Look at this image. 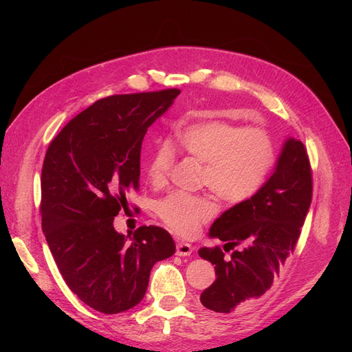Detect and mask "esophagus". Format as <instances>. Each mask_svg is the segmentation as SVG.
I'll return each instance as SVG.
<instances>
[{
    "label": "esophagus",
    "instance_id": "esophagus-1",
    "mask_svg": "<svg viewBox=\"0 0 352 352\" xmlns=\"http://www.w3.org/2000/svg\"><path fill=\"white\" fill-rule=\"evenodd\" d=\"M192 251H194L192 245L188 242H177L176 243V255H179V257H186V255L192 254Z\"/></svg>",
    "mask_w": 352,
    "mask_h": 352
}]
</instances>
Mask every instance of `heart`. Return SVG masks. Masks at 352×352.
Masks as SVG:
<instances>
[{"instance_id":"b5f03b06","label":"heart","mask_w":352,"mask_h":352,"mask_svg":"<svg viewBox=\"0 0 352 352\" xmlns=\"http://www.w3.org/2000/svg\"><path fill=\"white\" fill-rule=\"evenodd\" d=\"M175 148L202 164L201 185L211 188L228 204H241L257 194L276 160L272 136L263 127H242L226 120L199 122L180 131L173 145L155 146L146 167L154 186L166 185L172 175ZM216 211L211 194L173 192L155 204L160 220L186 238L194 236Z\"/></svg>"}]
</instances>
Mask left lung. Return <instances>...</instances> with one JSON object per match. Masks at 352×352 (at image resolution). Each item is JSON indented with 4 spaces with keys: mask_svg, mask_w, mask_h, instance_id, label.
<instances>
[{
    "mask_svg": "<svg viewBox=\"0 0 352 352\" xmlns=\"http://www.w3.org/2000/svg\"><path fill=\"white\" fill-rule=\"evenodd\" d=\"M311 198L307 148L289 138L273 175L258 192L223 212L211 225L210 238H219L225 245L198 251L216 270V280L201 294L202 305L228 314L260 300L295 251ZM225 252H231L229 258Z\"/></svg>",
    "mask_w": 352,
    "mask_h": 352,
    "instance_id": "left-lung-1",
    "label": "left lung"
}]
</instances>
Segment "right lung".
<instances>
[{
	"label": "right lung",
	"instance_id": "add662e5",
	"mask_svg": "<svg viewBox=\"0 0 352 352\" xmlns=\"http://www.w3.org/2000/svg\"><path fill=\"white\" fill-rule=\"evenodd\" d=\"M180 89L111 95L72 119L51 141L41 175V214L52 257L79 300L104 314L140 304L157 261L176 251L170 233L113 221L140 189L144 136Z\"/></svg>",
	"mask_w": 352,
	"mask_h": 352
}]
</instances>
